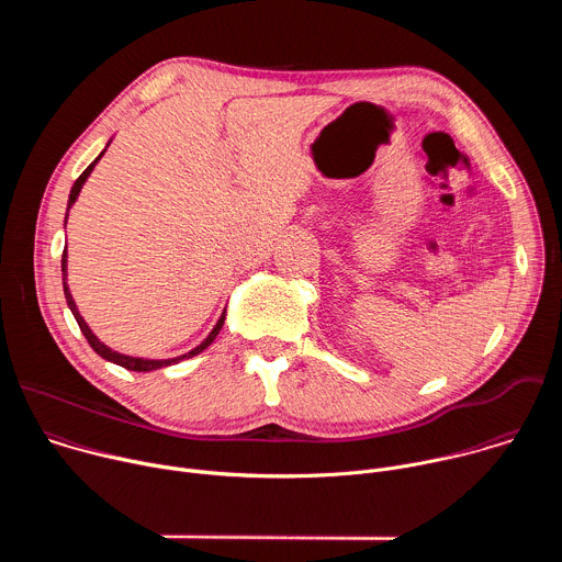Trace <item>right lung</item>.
Wrapping results in <instances>:
<instances>
[{
	"label": "right lung",
	"instance_id": "1",
	"mask_svg": "<svg viewBox=\"0 0 562 562\" xmlns=\"http://www.w3.org/2000/svg\"><path fill=\"white\" fill-rule=\"evenodd\" d=\"M106 150V148H104ZM104 150L100 153V157L104 155ZM98 157V159H100ZM98 159L95 162H91L89 167H87V171L79 176L77 180H75V184H72V189H70V195H68V209L75 204V200H77V195H79V191H82V184L87 182V178L91 176V171H93V167L98 165ZM68 209H66V217H68ZM61 280H64V295H66V302H68V308L72 311V315H75V319H77V325H79V329H82V334H85V338L89 340V345L93 347V351L98 353V356H102L104 360H109V362H115V364H120V367H124V369H128V371H155V369H162V367H171V364H178L180 360H184V358H193V356H198V353H202L213 340H215V336L220 334V329H222V325H224V313L220 315V319H217V325L213 327V331L209 334V338L200 345V347H195L193 351H189V353H184V356H178V358H171V360H144V358H131V356H124V353H117V351H113V349H109L104 342H100L98 338H95V334L87 327V323L82 319V315H79V311H77V306H75V300H72V295H70V291H68V286H66V249H64V254H61ZM226 311V308H224Z\"/></svg>",
	"mask_w": 562,
	"mask_h": 562
}]
</instances>
